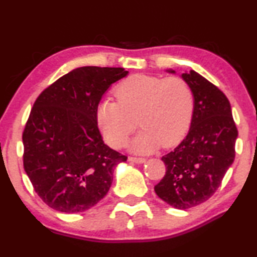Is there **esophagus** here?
I'll use <instances>...</instances> for the list:
<instances>
[{
	"mask_svg": "<svg viewBox=\"0 0 257 257\" xmlns=\"http://www.w3.org/2000/svg\"><path fill=\"white\" fill-rule=\"evenodd\" d=\"M128 160L129 162H132V163H136V164H142L147 161L146 158H141V157H129Z\"/></svg>",
	"mask_w": 257,
	"mask_h": 257,
	"instance_id": "1",
	"label": "esophagus"
}]
</instances>
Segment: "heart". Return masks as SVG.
<instances>
[{"instance_id": "obj_1", "label": "heart", "mask_w": 257, "mask_h": 257, "mask_svg": "<svg viewBox=\"0 0 257 257\" xmlns=\"http://www.w3.org/2000/svg\"><path fill=\"white\" fill-rule=\"evenodd\" d=\"M116 100L104 99L96 120L103 139L121 148L139 124L143 128L132 142L136 153L170 148L186 135L194 111V93L182 78L135 74L115 88Z\"/></svg>"}]
</instances>
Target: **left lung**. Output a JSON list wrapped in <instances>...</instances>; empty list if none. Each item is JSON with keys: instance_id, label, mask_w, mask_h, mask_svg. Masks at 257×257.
<instances>
[{"instance_id": "obj_1", "label": "left lung", "mask_w": 257, "mask_h": 257, "mask_svg": "<svg viewBox=\"0 0 257 257\" xmlns=\"http://www.w3.org/2000/svg\"><path fill=\"white\" fill-rule=\"evenodd\" d=\"M182 78L194 93L192 122L182 143L162 157L166 172L155 192L172 207L187 209L208 200L221 185L235 158L237 128L228 99L215 85L194 71Z\"/></svg>"}]
</instances>
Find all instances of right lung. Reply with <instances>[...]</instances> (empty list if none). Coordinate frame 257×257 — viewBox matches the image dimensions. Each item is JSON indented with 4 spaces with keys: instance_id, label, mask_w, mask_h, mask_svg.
<instances>
[{
    "instance_id": "obj_1",
    "label": "right lung",
    "mask_w": 257,
    "mask_h": 257,
    "mask_svg": "<svg viewBox=\"0 0 257 257\" xmlns=\"http://www.w3.org/2000/svg\"><path fill=\"white\" fill-rule=\"evenodd\" d=\"M122 67L75 68L45 88L23 132V165L36 193L58 212L79 213L106 196L127 156L103 143L96 111L101 97L124 78Z\"/></svg>"
}]
</instances>
